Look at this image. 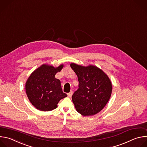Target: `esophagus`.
I'll list each match as a JSON object with an SVG mask.
<instances>
[{
  "label": "esophagus",
  "mask_w": 147,
  "mask_h": 147,
  "mask_svg": "<svg viewBox=\"0 0 147 147\" xmlns=\"http://www.w3.org/2000/svg\"><path fill=\"white\" fill-rule=\"evenodd\" d=\"M73 92L72 91H71L69 93H68L67 94V95H68V96L69 97V98H70L71 96H72V95H73Z\"/></svg>",
  "instance_id": "esophagus-1"
}]
</instances>
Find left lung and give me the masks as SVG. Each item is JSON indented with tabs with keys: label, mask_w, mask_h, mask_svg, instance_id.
Here are the masks:
<instances>
[{
	"label": "left lung",
	"mask_w": 147,
	"mask_h": 147,
	"mask_svg": "<svg viewBox=\"0 0 147 147\" xmlns=\"http://www.w3.org/2000/svg\"><path fill=\"white\" fill-rule=\"evenodd\" d=\"M70 66L79 82L78 90L72 95L76 111L86 116L99 113L111 96L112 86L109 78L95 66L85 67L72 63Z\"/></svg>",
	"instance_id": "1"
}]
</instances>
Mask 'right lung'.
<instances>
[{"label": "right lung", "instance_id": "right-lung-1", "mask_svg": "<svg viewBox=\"0 0 147 147\" xmlns=\"http://www.w3.org/2000/svg\"><path fill=\"white\" fill-rule=\"evenodd\" d=\"M63 65L57 67L42 65L30 75L26 84L27 97L32 105L40 111L57 108L60 99L67 96L62 91L60 81L55 77Z\"/></svg>", "mask_w": 147, "mask_h": 147}]
</instances>
